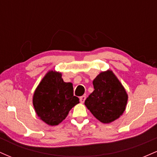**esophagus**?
Returning a JSON list of instances; mask_svg holds the SVG:
<instances>
[{"label":"esophagus","mask_w":157,"mask_h":157,"mask_svg":"<svg viewBox=\"0 0 157 157\" xmlns=\"http://www.w3.org/2000/svg\"><path fill=\"white\" fill-rule=\"evenodd\" d=\"M86 96H81L80 97V102H82V103H83V102H85V100H86Z\"/></svg>","instance_id":"esophagus-1"}]
</instances>
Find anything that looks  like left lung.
Segmentation results:
<instances>
[{
    "mask_svg": "<svg viewBox=\"0 0 157 157\" xmlns=\"http://www.w3.org/2000/svg\"><path fill=\"white\" fill-rule=\"evenodd\" d=\"M94 90L85 105L97 120L109 123L120 117L125 111L128 95L111 71L102 72L93 81Z\"/></svg>",
    "mask_w": 157,
    "mask_h": 157,
    "instance_id": "1",
    "label": "left lung"
}]
</instances>
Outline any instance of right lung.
Masks as SVG:
<instances>
[{
  "mask_svg": "<svg viewBox=\"0 0 157 157\" xmlns=\"http://www.w3.org/2000/svg\"><path fill=\"white\" fill-rule=\"evenodd\" d=\"M79 103L74 96L71 82H65L61 74L49 71L37 86L33 97L35 111L43 121L51 125H58L68 112Z\"/></svg>",
  "mask_w": 157,
  "mask_h": 157,
  "instance_id": "1",
  "label": "right lung"
}]
</instances>
